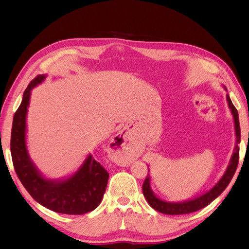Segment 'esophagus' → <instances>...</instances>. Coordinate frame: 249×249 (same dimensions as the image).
<instances>
[{
	"instance_id": "34e87169",
	"label": "esophagus",
	"mask_w": 249,
	"mask_h": 249,
	"mask_svg": "<svg viewBox=\"0 0 249 249\" xmlns=\"http://www.w3.org/2000/svg\"><path fill=\"white\" fill-rule=\"evenodd\" d=\"M112 148L116 150V156L114 160L120 165H126L131 162V150L127 144V138L125 134L118 133L111 141Z\"/></svg>"
}]
</instances>
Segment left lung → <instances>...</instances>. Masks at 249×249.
Segmentation results:
<instances>
[{"label": "left lung", "mask_w": 249, "mask_h": 249, "mask_svg": "<svg viewBox=\"0 0 249 249\" xmlns=\"http://www.w3.org/2000/svg\"><path fill=\"white\" fill-rule=\"evenodd\" d=\"M223 88L225 91H228L227 87L223 86ZM227 101H228L229 108L231 109V115L233 117V124H235V134H236V145H235V148H233V152L231 157V160L228 165L227 170L224 171L221 178L207 192L202 193L192 199L178 201V202L166 201L158 197L152 190V187H150V177L147 173L144 183L142 185L143 195H144L148 205L156 211H158V212L167 214V215H182V214H189V213L195 212V211H198L210 205V203L212 202L215 198L219 196V195L224 191L225 188H227L228 185L230 184L231 179L232 178L233 175H235L237 166H238V162H239L238 143H240L241 132H240L238 111L235 108V106L232 105L229 94H227Z\"/></svg>", "instance_id": "1"}]
</instances>
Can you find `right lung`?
Here are the masks:
<instances>
[{"mask_svg":"<svg viewBox=\"0 0 249 249\" xmlns=\"http://www.w3.org/2000/svg\"><path fill=\"white\" fill-rule=\"evenodd\" d=\"M46 77L47 74H38L31 81L14 114L10 142L13 166L22 186L41 206L57 213L83 215L100 206L109 178L106 169L89 154L71 176L50 179L37 169L27 148L26 119L31 91Z\"/></svg>","mask_w":249,"mask_h":249,"instance_id":"right-lung-1","label":"right lung"}]
</instances>
